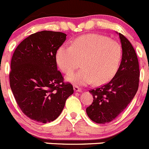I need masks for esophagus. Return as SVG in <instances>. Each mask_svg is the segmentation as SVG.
Masks as SVG:
<instances>
[{"label":"esophagus","mask_w":149,"mask_h":149,"mask_svg":"<svg viewBox=\"0 0 149 149\" xmlns=\"http://www.w3.org/2000/svg\"><path fill=\"white\" fill-rule=\"evenodd\" d=\"M74 91L75 92H81L82 91V89H81L80 88H79L78 86H77V85H74Z\"/></svg>","instance_id":"esophagus-1"}]
</instances>
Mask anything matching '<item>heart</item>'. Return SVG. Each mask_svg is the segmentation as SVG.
Segmentation results:
<instances>
[{
	"label": "heart",
	"instance_id": "b5f03b06",
	"mask_svg": "<svg viewBox=\"0 0 149 149\" xmlns=\"http://www.w3.org/2000/svg\"><path fill=\"white\" fill-rule=\"evenodd\" d=\"M122 58L121 45L117 41L98 34L82 35L73 40L72 46L63 45L56 58L61 71L71 74L79 65L82 69L67 77L75 85H104L117 73Z\"/></svg>",
	"mask_w": 149,
	"mask_h": 149
}]
</instances>
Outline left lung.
Masks as SVG:
<instances>
[{
    "mask_svg": "<svg viewBox=\"0 0 149 149\" xmlns=\"http://www.w3.org/2000/svg\"><path fill=\"white\" fill-rule=\"evenodd\" d=\"M117 34L123 50L120 67L108 83L89 91L93 102L86 109V113L92 121L98 124L114 120L133 99L138 89L140 72L136 53L124 35Z\"/></svg>",
    "mask_w": 149,
    "mask_h": 149,
    "instance_id": "8db88e82",
    "label": "left lung"
}]
</instances>
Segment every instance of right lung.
I'll return each instance as SVG.
<instances>
[{
    "label": "right lung",
    "mask_w": 149,
    "mask_h": 149,
    "mask_svg": "<svg viewBox=\"0 0 149 149\" xmlns=\"http://www.w3.org/2000/svg\"><path fill=\"white\" fill-rule=\"evenodd\" d=\"M66 36L60 32H36L21 42L13 54L10 86L19 108L31 120H55L74 93L57 70L56 55Z\"/></svg>",
    "instance_id": "right-lung-1"
}]
</instances>
